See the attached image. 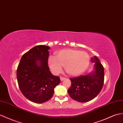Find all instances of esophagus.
<instances>
[{"mask_svg": "<svg viewBox=\"0 0 123 123\" xmlns=\"http://www.w3.org/2000/svg\"><path fill=\"white\" fill-rule=\"evenodd\" d=\"M65 79L66 78H64V77H60V80H61V81H63L64 80H65Z\"/></svg>", "mask_w": 123, "mask_h": 123, "instance_id": "34e87169", "label": "esophagus"}]
</instances>
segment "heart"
I'll return each instance as SVG.
<instances>
[{
    "label": "heart",
    "instance_id": "b5f03b06",
    "mask_svg": "<svg viewBox=\"0 0 123 123\" xmlns=\"http://www.w3.org/2000/svg\"><path fill=\"white\" fill-rule=\"evenodd\" d=\"M90 58L84 51L74 49H64L55 54V58L49 56L48 66L54 74L60 73L62 67L66 72L71 76H77L84 73L89 65Z\"/></svg>",
    "mask_w": 123,
    "mask_h": 123
}]
</instances>
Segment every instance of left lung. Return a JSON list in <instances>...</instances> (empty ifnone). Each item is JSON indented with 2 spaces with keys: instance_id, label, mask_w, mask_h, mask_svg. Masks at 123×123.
<instances>
[{
  "instance_id": "obj_1",
  "label": "left lung",
  "mask_w": 123,
  "mask_h": 123,
  "mask_svg": "<svg viewBox=\"0 0 123 123\" xmlns=\"http://www.w3.org/2000/svg\"><path fill=\"white\" fill-rule=\"evenodd\" d=\"M94 67L86 75L70 79L71 86L68 90L72 99L79 102H87L98 96L103 86L104 70L99 60L96 56L91 58Z\"/></svg>"
}]
</instances>
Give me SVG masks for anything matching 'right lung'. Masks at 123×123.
<instances>
[{
    "label": "right lung",
    "mask_w": 123,
    "mask_h": 123,
    "mask_svg": "<svg viewBox=\"0 0 123 123\" xmlns=\"http://www.w3.org/2000/svg\"><path fill=\"white\" fill-rule=\"evenodd\" d=\"M50 48L39 45L21 57L17 70L20 90L25 98L36 103H43L52 98L60 79L53 75L48 66Z\"/></svg>",
    "instance_id": "obj_1"
}]
</instances>
